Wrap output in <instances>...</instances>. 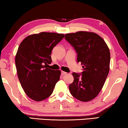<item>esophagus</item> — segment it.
<instances>
[{"instance_id": "esophagus-1", "label": "esophagus", "mask_w": 128, "mask_h": 128, "mask_svg": "<svg viewBox=\"0 0 128 128\" xmlns=\"http://www.w3.org/2000/svg\"><path fill=\"white\" fill-rule=\"evenodd\" d=\"M67 74V73L65 72H64V71H61V74H62V76H64V75H65V74Z\"/></svg>"}]
</instances>
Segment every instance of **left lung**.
<instances>
[{"instance_id": "obj_1", "label": "left lung", "mask_w": 128, "mask_h": 128, "mask_svg": "<svg viewBox=\"0 0 128 128\" xmlns=\"http://www.w3.org/2000/svg\"><path fill=\"white\" fill-rule=\"evenodd\" d=\"M64 38L76 50L78 62L83 65L82 73H72L74 80L69 86L70 92L80 101L92 100L100 92L109 73V48L94 32L78 31L65 34Z\"/></svg>"}]
</instances>
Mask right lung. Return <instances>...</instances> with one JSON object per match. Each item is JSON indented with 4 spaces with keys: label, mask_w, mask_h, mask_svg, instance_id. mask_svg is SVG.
Masks as SVG:
<instances>
[{
    "label": "right lung",
    "mask_w": 128,
    "mask_h": 128,
    "mask_svg": "<svg viewBox=\"0 0 128 128\" xmlns=\"http://www.w3.org/2000/svg\"><path fill=\"white\" fill-rule=\"evenodd\" d=\"M64 34L42 32L24 39L19 45L15 62L22 88L28 97L41 101L50 97L61 72L47 68L52 62L51 52Z\"/></svg>",
    "instance_id": "obj_1"
}]
</instances>
